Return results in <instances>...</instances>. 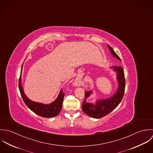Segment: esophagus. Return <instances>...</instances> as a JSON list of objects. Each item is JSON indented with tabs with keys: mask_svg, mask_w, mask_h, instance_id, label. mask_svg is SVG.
<instances>
[{
	"mask_svg": "<svg viewBox=\"0 0 153 153\" xmlns=\"http://www.w3.org/2000/svg\"><path fill=\"white\" fill-rule=\"evenodd\" d=\"M79 84V80H76L75 82V85H78Z\"/></svg>",
	"mask_w": 153,
	"mask_h": 153,
	"instance_id": "esophagus-1",
	"label": "esophagus"
}]
</instances>
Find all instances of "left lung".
I'll use <instances>...</instances> for the list:
<instances>
[{
  "label": "left lung",
  "instance_id": "left-lung-1",
  "mask_svg": "<svg viewBox=\"0 0 153 153\" xmlns=\"http://www.w3.org/2000/svg\"><path fill=\"white\" fill-rule=\"evenodd\" d=\"M107 45L112 55L121 61L113 48L109 45ZM111 68H112L114 71L117 72V80L118 83L117 92L111 97L106 99H97L93 103L87 102V99L93 93V91L91 90L85 92V100L83 102L82 108L86 114L93 118H100L109 114L118 106L123 98L125 88L123 69L120 66H113Z\"/></svg>",
  "mask_w": 153,
  "mask_h": 153
}]
</instances>
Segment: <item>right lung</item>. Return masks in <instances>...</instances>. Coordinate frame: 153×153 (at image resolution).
Listing matches in <instances>:
<instances>
[{"mask_svg": "<svg viewBox=\"0 0 153 153\" xmlns=\"http://www.w3.org/2000/svg\"><path fill=\"white\" fill-rule=\"evenodd\" d=\"M22 67L23 64L21 67V71L22 70ZM21 73H22V72ZM19 88L21 96L26 105L32 112L44 118H52L56 117L60 112L62 106L63 99L65 95L62 91V89L55 100L49 104H44L31 100L27 96L22 86L21 76H20L19 81Z\"/></svg>", "mask_w": 153, "mask_h": 153, "instance_id": "add662e5", "label": "right lung"}]
</instances>
